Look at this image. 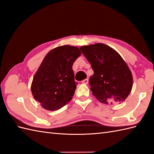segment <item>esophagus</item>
Returning a JSON list of instances; mask_svg holds the SVG:
<instances>
[{"mask_svg": "<svg viewBox=\"0 0 154 154\" xmlns=\"http://www.w3.org/2000/svg\"><path fill=\"white\" fill-rule=\"evenodd\" d=\"M82 83H84V84H88V79H84L83 81H82Z\"/></svg>", "mask_w": 154, "mask_h": 154, "instance_id": "1", "label": "esophagus"}]
</instances>
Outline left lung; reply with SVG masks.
<instances>
[{
	"instance_id": "1",
	"label": "left lung",
	"mask_w": 154,
	"mask_h": 154,
	"mask_svg": "<svg viewBox=\"0 0 154 154\" xmlns=\"http://www.w3.org/2000/svg\"><path fill=\"white\" fill-rule=\"evenodd\" d=\"M94 74L91 90L99 102L112 105L123 102L133 87V75L126 62L115 50L102 43L81 46Z\"/></svg>"
}]
</instances>
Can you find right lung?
<instances>
[{
  "label": "right lung",
  "mask_w": 154,
  "mask_h": 154,
  "mask_svg": "<svg viewBox=\"0 0 154 154\" xmlns=\"http://www.w3.org/2000/svg\"><path fill=\"white\" fill-rule=\"evenodd\" d=\"M81 54L76 46L64 45L46 55L31 87L34 98L44 109L58 110L72 99L77 84L72 66Z\"/></svg>",
  "instance_id": "obj_1"
}]
</instances>
